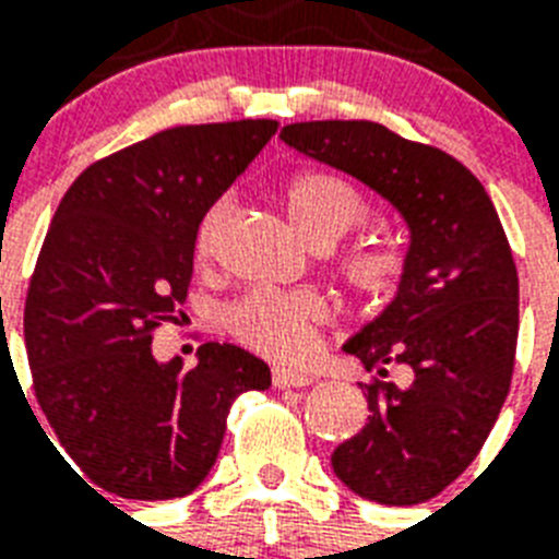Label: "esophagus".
<instances>
[{"label": "esophagus", "mask_w": 559, "mask_h": 559, "mask_svg": "<svg viewBox=\"0 0 559 559\" xmlns=\"http://www.w3.org/2000/svg\"><path fill=\"white\" fill-rule=\"evenodd\" d=\"M272 382H275V389H305L313 382V377L307 371H293V368H275Z\"/></svg>", "instance_id": "34e87169"}]
</instances>
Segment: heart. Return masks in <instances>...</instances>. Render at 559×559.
<instances>
[{"instance_id": "b5f03b06", "label": "heart", "mask_w": 559, "mask_h": 559, "mask_svg": "<svg viewBox=\"0 0 559 559\" xmlns=\"http://www.w3.org/2000/svg\"><path fill=\"white\" fill-rule=\"evenodd\" d=\"M289 219L310 243H336L362 217V200L345 179L324 170H301L284 186ZM228 202H214L197 228V252L209 254L226 219ZM348 278L366 293H385L394 281V258L359 252L348 261ZM328 319V301L313 289H249L228 307L226 328L246 348L272 359H301L313 342L316 324Z\"/></svg>"}]
</instances>
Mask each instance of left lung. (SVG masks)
<instances>
[{
	"mask_svg": "<svg viewBox=\"0 0 559 559\" xmlns=\"http://www.w3.org/2000/svg\"><path fill=\"white\" fill-rule=\"evenodd\" d=\"M281 142L357 179L406 228L394 298L342 345L371 373V415L331 464L362 499L426 502L469 467L511 389L520 278L499 214L461 162L373 121L289 124Z\"/></svg>",
	"mask_w": 559,
	"mask_h": 559,
	"instance_id": "8db88e82",
	"label": "left lung"
}]
</instances>
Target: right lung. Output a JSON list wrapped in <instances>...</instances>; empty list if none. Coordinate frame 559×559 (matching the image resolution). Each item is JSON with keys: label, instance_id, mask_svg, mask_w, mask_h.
Segmentation results:
<instances>
[{"label": "right lung", "instance_id": "add662e5", "mask_svg": "<svg viewBox=\"0 0 559 559\" xmlns=\"http://www.w3.org/2000/svg\"><path fill=\"white\" fill-rule=\"evenodd\" d=\"M275 130L270 118L174 127L90 165L57 205L25 298V348L43 415L107 493L197 490L231 403L272 385L270 366L228 342H205L191 371L182 357L159 362L151 342L186 301L200 219Z\"/></svg>", "mask_w": 559, "mask_h": 559}]
</instances>
